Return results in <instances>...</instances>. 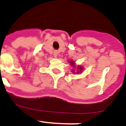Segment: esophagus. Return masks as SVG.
<instances>
[{"instance_id": "1", "label": "esophagus", "mask_w": 126, "mask_h": 126, "mask_svg": "<svg viewBox=\"0 0 126 126\" xmlns=\"http://www.w3.org/2000/svg\"><path fill=\"white\" fill-rule=\"evenodd\" d=\"M53 55H54V57H57V52H56V51H55V52H54V54H53Z\"/></svg>"}]
</instances>
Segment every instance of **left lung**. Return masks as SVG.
<instances>
[{
	"label": "left lung",
	"mask_w": 126,
	"mask_h": 126,
	"mask_svg": "<svg viewBox=\"0 0 126 126\" xmlns=\"http://www.w3.org/2000/svg\"><path fill=\"white\" fill-rule=\"evenodd\" d=\"M70 63H71V64H72V66H73V63H74V62H73V61H71V62H70ZM79 69H80L81 70V69H82V67H79ZM79 73V71H78V72H77V73Z\"/></svg>",
	"instance_id": "8db88e82"
}]
</instances>
